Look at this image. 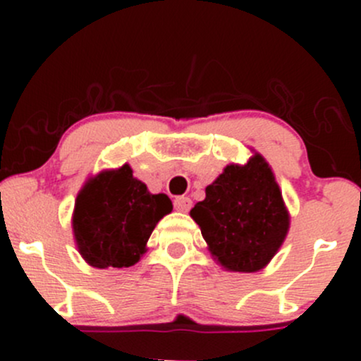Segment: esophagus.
Wrapping results in <instances>:
<instances>
[{
  "instance_id": "obj_1",
  "label": "esophagus",
  "mask_w": 361,
  "mask_h": 361,
  "mask_svg": "<svg viewBox=\"0 0 361 361\" xmlns=\"http://www.w3.org/2000/svg\"><path fill=\"white\" fill-rule=\"evenodd\" d=\"M173 205H175V209L180 210V212H188V210L192 209V200H190L188 197H176L175 200H173Z\"/></svg>"
}]
</instances>
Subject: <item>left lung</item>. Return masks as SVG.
<instances>
[{"mask_svg": "<svg viewBox=\"0 0 361 361\" xmlns=\"http://www.w3.org/2000/svg\"><path fill=\"white\" fill-rule=\"evenodd\" d=\"M190 215L219 263L246 273L275 256L290 222L275 176L259 154L246 166L229 164Z\"/></svg>", "mask_w": 361, "mask_h": 361, "instance_id": "obj_1", "label": "left lung"}]
</instances>
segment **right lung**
<instances>
[{"label": "right lung", "instance_id": "right-lung-1", "mask_svg": "<svg viewBox=\"0 0 361 361\" xmlns=\"http://www.w3.org/2000/svg\"><path fill=\"white\" fill-rule=\"evenodd\" d=\"M164 193L152 195L128 164L91 178L74 205L78 247L91 267L127 268L146 251L156 224L171 212Z\"/></svg>", "mask_w": 361, "mask_h": 361}]
</instances>
